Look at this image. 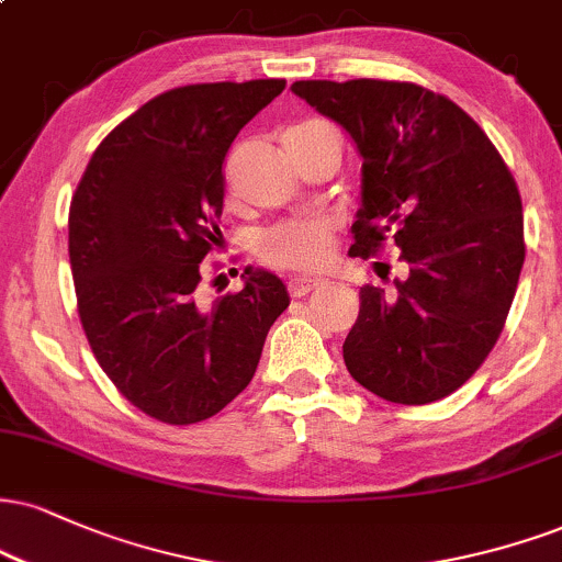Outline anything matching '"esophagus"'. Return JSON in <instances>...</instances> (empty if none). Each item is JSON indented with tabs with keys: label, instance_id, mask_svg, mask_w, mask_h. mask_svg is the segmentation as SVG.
Masks as SVG:
<instances>
[{
	"label": "esophagus",
	"instance_id": "1",
	"mask_svg": "<svg viewBox=\"0 0 562 562\" xmlns=\"http://www.w3.org/2000/svg\"><path fill=\"white\" fill-rule=\"evenodd\" d=\"M324 285L322 280H311V277H293V280L288 282V290L293 299H303V295L314 293V290H319Z\"/></svg>",
	"mask_w": 562,
	"mask_h": 562
}]
</instances>
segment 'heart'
Here are the masks:
<instances>
[{
    "label": "heart",
    "instance_id": "heart-1",
    "mask_svg": "<svg viewBox=\"0 0 562 562\" xmlns=\"http://www.w3.org/2000/svg\"><path fill=\"white\" fill-rule=\"evenodd\" d=\"M337 227L322 214H301L267 227L256 240L261 261L288 272H314L333 259Z\"/></svg>",
    "mask_w": 562,
    "mask_h": 562
}]
</instances>
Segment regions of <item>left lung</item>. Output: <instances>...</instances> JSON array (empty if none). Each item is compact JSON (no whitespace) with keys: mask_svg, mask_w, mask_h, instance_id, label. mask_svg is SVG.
Returning <instances> with one entry per match:
<instances>
[{"mask_svg":"<svg viewBox=\"0 0 562 562\" xmlns=\"http://www.w3.org/2000/svg\"><path fill=\"white\" fill-rule=\"evenodd\" d=\"M293 93L346 127L363 157L350 256L401 251L390 290L361 288L342 346L350 376L390 403L442 401L508 319L526 259L516 178L482 127L424 86L295 80Z\"/></svg>","mask_w":562,"mask_h":562,"instance_id":"8db88e82","label":"left lung"}]
</instances>
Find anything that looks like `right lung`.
<instances>
[{"mask_svg": "<svg viewBox=\"0 0 562 562\" xmlns=\"http://www.w3.org/2000/svg\"><path fill=\"white\" fill-rule=\"evenodd\" d=\"M285 80L193 83L159 93L101 140L70 204L78 316L99 367L135 408L186 427L254 380L288 308L280 277L246 269L238 293L199 303L220 238L225 157Z\"/></svg>", "mask_w": 562, "mask_h": 562, "instance_id": "add662e5", "label": "right lung"}]
</instances>
